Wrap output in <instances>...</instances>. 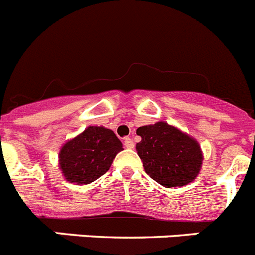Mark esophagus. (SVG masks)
<instances>
[{"mask_svg": "<svg viewBox=\"0 0 255 255\" xmlns=\"http://www.w3.org/2000/svg\"><path fill=\"white\" fill-rule=\"evenodd\" d=\"M124 145H125V148L128 149H132L135 144L134 141H132L131 137H125V139H124Z\"/></svg>", "mask_w": 255, "mask_h": 255, "instance_id": "obj_1", "label": "esophagus"}]
</instances>
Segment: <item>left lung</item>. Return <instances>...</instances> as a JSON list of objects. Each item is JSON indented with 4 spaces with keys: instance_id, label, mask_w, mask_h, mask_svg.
Returning a JSON list of instances; mask_svg holds the SVG:
<instances>
[{
    "instance_id": "left-lung-1",
    "label": "left lung",
    "mask_w": 255,
    "mask_h": 255,
    "mask_svg": "<svg viewBox=\"0 0 255 255\" xmlns=\"http://www.w3.org/2000/svg\"><path fill=\"white\" fill-rule=\"evenodd\" d=\"M137 155L146 173L162 186L182 187L200 173L204 154L195 137L164 121L137 128Z\"/></svg>"
}]
</instances>
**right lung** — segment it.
<instances>
[{"instance_id": "1", "label": "right lung", "mask_w": 255, "mask_h": 255, "mask_svg": "<svg viewBox=\"0 0 255 255\" xmlns=\"http://www.w3.org/2000/svg\"><path fill=\"white\" fill-rule=\"evenodd\" d=\"M121 150L123 143L112 130L104 126H88L63 144L58 155L59 169L71 183L88 184L106 173Z\"/></svg>"}]
</instances>
